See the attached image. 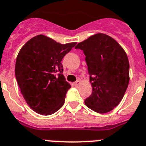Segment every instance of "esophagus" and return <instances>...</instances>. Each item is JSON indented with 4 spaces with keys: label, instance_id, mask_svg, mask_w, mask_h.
<instances>
[{
    "label": "esophagus",
    "instance_id": "1",
    "mask_svg": "<svg viewBox=\"0 0 146 146\" xmlns=\"http://www.w3.org/2000/svg\"><path fill=\"white\" fill-rule=\"evenodd\" d=\"M81 84V82L79 80H77L76 82H74V85L76 86V87H78V85H79V84Z\"/></svg>",
    "mask_w": 146,
    "mask_h": 146
}]
</instances>
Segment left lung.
<instances>
[{
  "instance_id": "obj_1",
  "label": "left lung",
  "mask_w": 146,
  "mask_h": 146,
  "mask_svg": "<svg viewBox=\"0 0 146 146\" xmlns=\"http://www.w3.org/2000/svg\"><path fill=\"white\" fill-rule=\"evenodd\" d=\"M76 48L85 55L92 94L86 106L98 113H106L119 104L129 82V63L123 48L113 38L99 33L79 42Z\"/></svg>"
}]
</instances>
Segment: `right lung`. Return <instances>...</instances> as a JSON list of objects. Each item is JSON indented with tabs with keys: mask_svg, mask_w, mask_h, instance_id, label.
Returning a JSON list of instances; mask_svg holds the SVG:
<instances>
[{
	"mask_svg": "<svg viewBox=\"0 0 146 146\" xmlns=\"http://www.w3.org/2000/svg\"><path fill=\"white\" fill-rule=\"evenodd\" d=\"M76 45L61 44L40 35L20 49L15 76L24 99L36 113L51 115L64 104L70 84L62 74L61 61Z\"/></svg>",
	"mask_w": 146,
	"mask_h": 146,
	"instance_id": "obj_1",
	"label": "right lung"
}]
</instances>
